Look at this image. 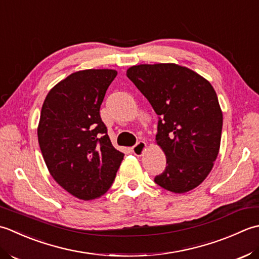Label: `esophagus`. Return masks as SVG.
Masks as SVG:
<instances>
[{"label":"esophagus","instance_id":"obj_1","mask_svg":"<svg viewBox=\"0 0 259 259\" xmlns=\"http://www.w3.org/2000/svg\"><path fill=\"white\" fill-rule=\"evenodd\" d=\"M145 149H146L145 142L140 141V142H137V143L133 147H132V152H133L136 156H141L144 153Z\"/></svg>","mask_w":259,"mask_h":259}]
</instances>
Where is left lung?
Masks as SVG:
<instances>
[{"label":"left lung","mask_w":259,"mask_h":259,"mask_svg":"<svg viewBox=\"0 0 259 259\" xmlns=\"http://www.w3.org/2000/svg\"><path fill=\"white\" fill-rule=\"evenodd\" d=\"M126 76L159 116L156 142L166 156L154 182L174 193L197 188L219 153L223 112L211 83L176 63L139 65Z\"/></svg>","instance_id":"1"}]
</instances>
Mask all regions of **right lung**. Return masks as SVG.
<instances>
[{"label":"right lung","mask_w":259,"mask_h":259,"mask_svg":"<svg viewBox=\"0 0 259 259\" xmlns=\"http://www.w3.org/2000/svg\"><path fill=\"white\" fill-rule=\"evenodd\" d=\"M116 75L113 69L73 72L51 89L42 105V156L55 181L78 199L93 200L107 192L124 157L99 114Z\"/></svg>","instance_id":"right-lung-1"}]
</instances>
